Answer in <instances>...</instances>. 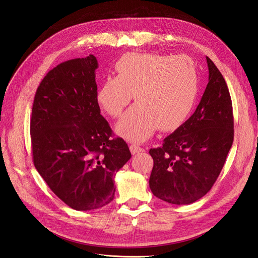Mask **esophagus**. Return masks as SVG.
Returning a JSON list of instances; mask_svg holds the SVG:
<instances>
[{"label":"esophagus","instance_id":"esophagus-1","mask_svg":"<svg viewBox=\"0 0 258 258\" xmlns=\"http://www.w3.org/2000/svg\"><path fill=\"white\" fill-rule=\"evenodd\" d=\"M130 150H131V153H132L133 155H136V154H139V153L144 152V150H143L142 147H140V146H138V145H136V144H131V145H130Z\"/></svg>","mask_w":258,"mask_h":258}]
</instances>
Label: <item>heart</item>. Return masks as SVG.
Returning <instances> with one entry per match:
<instances>
[{"label":"heart","instance_id":"1","mask_svg":"<svg viewBox=\"0 0 258 258\" xmlns=\"http://www.w3.org/2000/svg\"><path fill=\"white\" fill-rule=\"evenodd\" d=\"M117 76L105 77L96 100L102 110L117 117L130 103L115 125L116 133L130 141L143 142L157 127L172 131L188 117L198 94V72L187 56L172 57L159 53H128L116 63Z\"/></svg>","mask_w":258,"mask_h":258}]
</instances>
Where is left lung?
Returning a JSON list of instances; mask_svg holds the SVG:
<instances>
[{
    "mask_svg": "<svg viewBox=\"0 0 258 258\" xmlns=\"http://www.w3.org/2000/svg\"><path fill=\"white\" fill-rule=\"evenodd\" d=\"M206 59L209 81L196 112L161 147L150 150L151 190L169 204L187 205L204 197L219 178L233 143L231 97L222 73Z\"/></svg>",
    "mask_w": 258,
    "mask_h": 258,
    "instance_id": "obj_1",
    "label": "left lung"
}]
</instances>
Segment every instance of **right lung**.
I'll use <instances>...</instances> for the list:
<instances>
[{
    "label": "right lung",
    "instance_id": "obj_1",
    "mask_svg": "<svg viewBox=\"0 0 258 258\" xmlns=\"http://www.w3.org/2000/svg\"><path fill=\"white\" fill-rule=\"evenodd\" d=\"M97 68L92 54L53 68L36 90L30 119L35 168L54 194L79 211L113 201L115 173L132 157L100 114Z\"/></svg>",
    "mask_w": 258,
    "mask_h": 258
}]
</instances>
